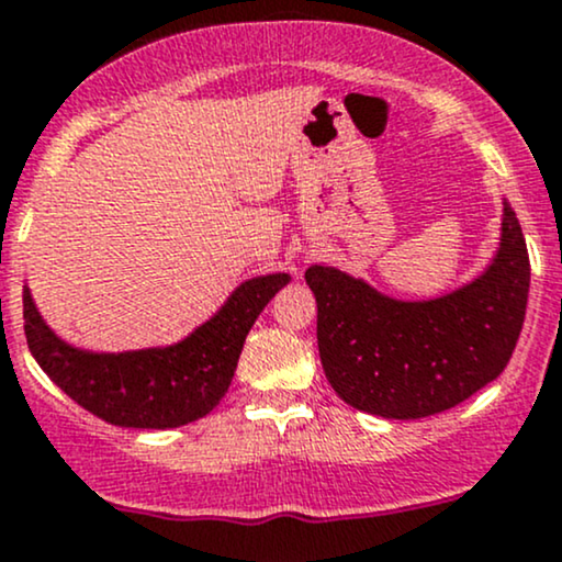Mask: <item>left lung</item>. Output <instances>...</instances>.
Returning a JSON list of instances; mask_svg holds the SVG:
<instances>
[{
	"mask_svg": "<svg viewBox=\"0 0 562 562\" xmlns=\"http://www.w3.org/2000/svg\"><path fill=\"white\" fill-rule=\"evenodd\" d=\"M318 302V352L347 405L381 418H426L505 371L524 328L531 266L510 204L492 266L458 292L402 302L328 266L305 273Z\"/></svg>",
	"mask_w": 562,
	"mask_h": 562,
	"instance_id": "obj_1",
	"label": "left lung"
}]
</instances>
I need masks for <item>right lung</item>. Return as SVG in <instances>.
Wrapping results in <instances>:
<instances>
[{"instance_id":"right-lung-1","label":"right lung","mask_w":562,"mask_h":562,"mask_svg":"<svg viewBox=\"0 0 562 562\" xmlns=\"http://www.w3.org/2000/svg\"><path fill=\"white\" fill-rule=\"evenodd\" d=\"M286 283L289 273L244 281L187 339L134 352H86L63 341L38 315L25 286V339L42 371L97 418L125 428L187 426L228 392L249 328Z\"/></svg>"}]
</instances>
